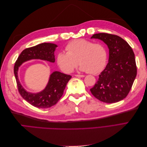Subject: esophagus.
I'll list each match as a JSON object with an SVG mask.
<instances>
[{"label":"esophagus","mask_w":147,"mask_h":147,"mask_svg":"<svg viewBox=\"0 0 147 147\" xmlns=\"http://www.w3.org/2000/svg\"><path fill=\"white\" fill-rule=\"evenodd\" d=\"M75 77H84V75H75Z\"/></svg>","instance_id":"1"}]
</instances>
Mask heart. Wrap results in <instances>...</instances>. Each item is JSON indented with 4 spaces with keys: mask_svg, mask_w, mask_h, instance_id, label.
I'll use <instances>...</instances> for the list:
<instances>
[{
    "mask_svg": "<svg viewBox=\"0 0 147 147\" xmlns=\"http://www.w3.org/2000/svg\"><path fill=\"white\" fill-rule=\"evenodd\" d=\"M65 51L59 53L56 57L57 64L64 72H72L79 63L81 71L96 74L106 64L107 53L102 43L78 39L69 42Z\"/></svg>",
    "mask_w": 147,
    "mask_h": 147,
    "instance_id": "1",
    "label": "heart"
}]
</instances>
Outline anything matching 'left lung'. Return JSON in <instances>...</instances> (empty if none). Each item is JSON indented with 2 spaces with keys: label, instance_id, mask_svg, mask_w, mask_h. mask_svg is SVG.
<instances>
[{
  "label": "left lung",
  "instance_id": "1",
  "mask_svg": "<svg viewBox=\"0 0 147 147\" xmlns=\"http://www.w3.org/2000/svg\"><path fill=\"white\" fill-rule=\"evenodd\" d=\"M91 38L103 41L109 49V63L90 91L96 99L105 103L124 99L129 92L137 75L135 55L130 45L116 35L99 33Z\"/></svg>",
  "mask_w": 147,
  "mask_h": 147
}]
</instances>
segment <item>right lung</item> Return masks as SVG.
<instances>
[{"mask_svg":"<svg viewBox=\"0 0 147 147\" xmlns=\"http://www.w3.org/2000/svg\"><path fill=\"white\" fill-rule=\"evenodd\" d=\"M56 47L57 45L54 43H42L26 48L21 52L15 63L14 74L20 94L24 99L35 107L46 109L55 105L63 96L66 84L72 77L55 71L50 75L47 85L43 91L32 93L26 91L21 85L18 74L19 67L22 64L31 59H41L55 63L54 52Z\"/></svg>","mask_w":147,"mask_h":147,"instance_id":"right-lung-1","label":"right lung"}]
</instances>
